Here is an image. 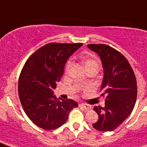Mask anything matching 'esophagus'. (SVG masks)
Wrapping results in <instances>:
<instances>
[{
    "instance_id": "esophagus-1",
    "label": "esophagus",
    "mask_w": 147,
    "mask_h": 147,
    "mask_svg": "<svg viewBox=\"0 0 147 147\" xmlns=\"http://www.w3.org/2000/svg\"><path fill=\"white\" fill-rule=\"evenodd\" d=\"M80 107H82V108H84L85 110H91V108H92L91 106H90V105H85V104H80Z\"/></svg>"
}]
</instances>
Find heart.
<instances>
[{
  "mask_svg": "<svg viewBox=\"0 0 147 147\" xmlns=\"http://www.w3.org/2000/svg\"><path fill=\"white\" fill-rule=\"evenodd\" d=\"M83 66L85 67V71H93L96 73L98 70L99 69V62L95 56L93 55H88L83 57L82 59ZM72 65V59H70L66 62L65 66V71L67 72L69 71L70 67Z\"/></svg>",
  "mask_w": 147,
  "mask_h": 147,
  "instance_id": "obj_1",
  "label": "heart"
}]
</instances>
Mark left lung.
<instances>
[{
  "label": "left lung",
  "instance_id": "1",
  "mask_svg": "<svg viewBox=\"0 0 147 147\" xmlns=\"http://www.w3.org/2000/svg\"><path fill=\"white\" fill-rule=\"evenodd\" d=\"M88 47L102 60L104 78L100 91L106 97L105 107L93 108L98 119L93 127L98 131H113L134 108L137 97L136 76L125 57L113 48L105 44H89Z\"/></svg>",
  "mask_w": 147,
  "mask_h": 147
}]
</instances>
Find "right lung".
Instances as JSON below:
<instances>
[{
    "label": "right lung",
    "mask_w": 147,
    "mask_h": 147,
    "mask_svg": "<svg viewBox=\"0 0 147 147\" xmlns=\"http://www.w3.org/2000/svg\"><path fill=\"white\" fill-rule=\"evenodd\" d=\"M82 45L51 42L26 62L18 80V94L26 114L37 127L57 129L65 123L71 110L78 107L72 99H57L53 90L63 75L67 59Z\"/></svg>",
    "instance_id": "1"
}]
</instances>
